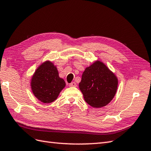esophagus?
<instances>
[{
    "label": "esophagus",
    "instance_id": "34e87169",
    "mask_svg": "<svg viewBox=\"0 0 151 151\" xmlns=\"http://www.w3.org/2000/svg\"><path fill=\"white\" fill-rule=\"evenodd\" d=\"M69 86H70V87H76V82H71V83L69 84Z\"/></svg>",
    "mask_w": 151,
    "mask_h": 151
}]
</instances>
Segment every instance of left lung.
Returning <instances> with one entry per match:
<instances>
[{"label":"left lung","mask_w":151,"mask_h":151,"mask_svg":"<svg viewBox=\"0 0 151 151\" xmlns=\"http://www.w3.org/2000/svg\"><path fill=\"white\" fill-rule=\"evenodd\" d=\"M118 79L104 63L97 61L86 68L79 88L88 104L95 108L107 105L116 92Z\"/></svg>","instance_id":"1"}]
</instances>
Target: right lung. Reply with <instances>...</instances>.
Listing matches in <instances>:
<instances>
[{"instance_id":"1","label":"right lung","mask_w":151,"mask_h":151,"mask_svg":"<svg viewBox=\"0 0 151 151\" xmlns=\"http://www.w3.org/2000/svg\"><path fill=\"white\" fill-rule=\"evenodd\" d=\"M32 93L41 102L52 103L65 86L60 78L57 68L52 62L46 61L37 68L31 79Z\"/></svg>"}]
</instances>
